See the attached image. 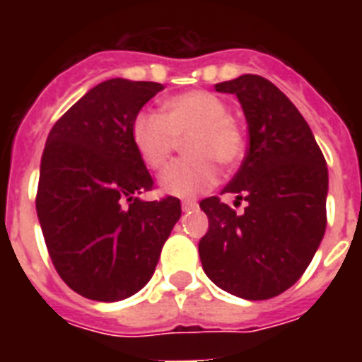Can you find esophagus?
Returning a JSON list of instances; mask_svg holds the SVG:
<instances>
[{"mask_svg":"<svg viewBox=\"0 0 362 362\" xmlns=\"http://www.w3.org/2000/svg\"><path fill=\"white\" fill-rule=\"evenodd\" d=\"M193 209H197V203H195V201H192V199H184V201H182V210H184V212Z\"/></svg>","mask_w":362,"mask_h":362,"instance_id":"obj_1","label":"esophagus"}]
</instances>
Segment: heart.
Segmentation results:
<instances>
[{
    "instance_id": "b5f03b06",
    "label": "heart",
    "mask_w": 362,
    "mask_h": 362,
    "mask_svg": "<svg viewBox=\"0 0 362 362\" xmlns=\"http://www.w3.org/2000/svg\"><path fill=\"white\" fill-rule=\"evenodd\" d=\"M182 144L186 158L161 175V189L193 197L214 186L218 167L231 169L244 156V133L229 116V107L204 90L178 93L161 103V115L141 110L131 124V141L148 169L163 170Z\"/></svg>"
}]
</instances>
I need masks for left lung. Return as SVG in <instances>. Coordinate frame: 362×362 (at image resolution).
<instances>
[{"label": "left lung", "instance_id": "1", "mask_svg": "<svg viewBox=\"0 0 362 362\" xmlns=\"http://www.w3.org/2000/svg\"><path fill=\"white\" fill-rule=\"evenodd\" d=\"M216 90L235 93L246 116V156L221 193L247 204L237 214L218 195L199 203L209 216L199 255L223 291L264 300L304 274L325 235L327 163L303 115L270 81L242 75Z\"/></svg>", "mask_w": 362, "mask_h": 362}]
</instances>
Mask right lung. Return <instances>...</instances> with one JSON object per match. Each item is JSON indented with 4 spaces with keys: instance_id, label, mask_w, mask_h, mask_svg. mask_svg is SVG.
<instances>
[{
    "instance_id": "1",
    "label": "right lung",
    "mask_w": 362,
    "mask_h": 362,
    "mask_svg": "<svg viewBox=\"0 0 362 362\" xmlns=\"http://www.w3.org/2000/svg\"><path fill=\"white\" fill-rule=\"evenodd\" d=\"M158 82L110 78L78 99L48 133L37 216L59 278L78 295L115 303L146 286L180 218V201H141L153 180L131 141Z\"/></svg>"
}]
</instances>
